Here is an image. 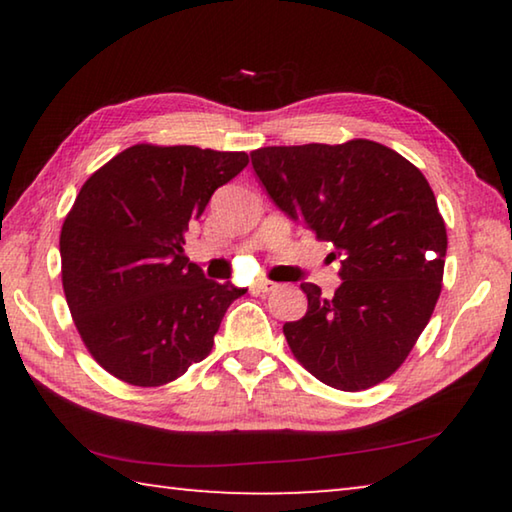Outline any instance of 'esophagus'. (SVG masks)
Masks as SVG:
<instances>
[{"label": "esophagus", "instance_id": "esophagus-1", "mask_svg": "<svg viewBox=\"0 0 512 512\" xmlns=\"http://www.w3.org/2000/svg\"><path fill=\"white\" fill-rule=\"evenodd\" d=\"M275 289H277V284L271 282V280H264V277L253 284V291H257V293H268V291H275Z\"/></svg>", "mask_w": 512, "mask_h": 512}]
</instances>
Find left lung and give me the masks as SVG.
<instances>
[{
	"mask_svg": "<svg viewBox=\"0 0 512 512\" xmlns=\"http://www.w3.org/2000/svg\"><path fill=\"white\" fill-rule=\"evenodd\" d=\"M250 160L268 198L341 257L332 298L300 284L307 314L282 327L291 352L339 391L377 386L409 357L440 296L447 232L427 178L370 140L266 146Z\"/></svg>",
	"mask_w": 512,
	"mask_h": 512,
	"instance_id": "8db88e82",
	"label": "left lung"
}]
</instances>
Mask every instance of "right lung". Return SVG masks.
Returning a JSON list of instances; mask_svg holds the SVG:
<instances>
[{"instance_id": "obj_1", "label": "right lung", "mask_w": 512, "mask_h": 512, "mask_svg": "<svg viewBox=\"0 0 512 512\" xmlns=\"http://www.w3.org/2000/svg\"><path fill=\"white\" fill-rule=\"evenodd\" d=\"M246 164V153L135 144L81 187L60 232L63 289L110 375L162 386L210 354L246 289L207 280L185 257V232Z\"/></svg>"}]
</instances>
